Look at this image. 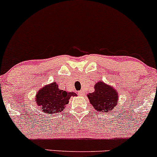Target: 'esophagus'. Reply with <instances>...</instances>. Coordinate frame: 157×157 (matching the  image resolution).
<instances>
[{
  "instance_id": "1",
  "label": "esophagus",
  "mask_w": 157,
  "mask_h": 157,
  "mask_svg": "<svg viewBox=\"0 0 157 157\" xmlns=\"http://www.w3.org/2000/svg\"><path fill=\"white\" fill-rule=\"evenodd\" d=\"M78 94L80 95V96H83V94H84V92L82 91H80L78 92Z\"/></svg>"
}]
</instances>
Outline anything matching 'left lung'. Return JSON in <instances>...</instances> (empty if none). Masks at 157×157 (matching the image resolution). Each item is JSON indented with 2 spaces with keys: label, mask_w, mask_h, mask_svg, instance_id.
I'll list each match as a JSON object with an SVG mask.
<instances>
[{
  "label": "left lung",
  "mask_w": 157,
  "mask_h": 157,
  "mask_svg": "<svg viewBox=\"0 0 157 157\" xmlns=\"http://www.w3.org/2000/svg\"><path fill=\"white\" fill-rule=\"evenodd\" d=\"M94 92L88 94L90 102L99 112H111L118 104V94L103 82H97Z\"/></svg>",
  "instance_id": "1"
}]
</instances>
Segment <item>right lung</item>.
Masks as SVG:
<instances>
[{"label": "right lung", "mask_w": 157, "mask_h": 157, "mask_svg": "<svg viewBox=\"0 0 157 157\" xmlns=\"http://www.w3.org/2000/svg\"><path fill=\"white\" fill-rule=\"evenodd\" d=\"M71 96H77V94L59 89L57 84L52 82L44 86L37 92L36 101L43 113L53 114L62 111Z\"/></svg>", "instance_id": "1"}]
</instances>
